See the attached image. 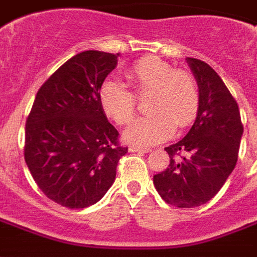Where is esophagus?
<instances>
[{"label": "esophagus", "mask_w": 257, "mask_h": 257, "mask_svg": "<svg viewBox=\"0 0 257 257\" xmlns=\"http://www.w3.org/2000/svg\"><path fill=\"white\" fill-rule=\"evenodd\" d=\"M129 151H132V153H143V154H146V153H150V149H146V147H139V146H131L129 147Z\"/></svg>", "instance_id": "1"}]
</instances>
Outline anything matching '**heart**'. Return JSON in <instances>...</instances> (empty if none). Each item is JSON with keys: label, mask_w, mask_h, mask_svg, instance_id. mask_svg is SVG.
Wrapping results in <instances>:
<instances>
[{"label": "heart", "mask_w": 257, "mask_h": 257, "mask_svg": "<svg viewBox=\"0 0 257 257\" xmlns=\"http://www.w3.org/2000/svg\"><path fill=\"white\" fill-rule=\"evenodd\" d=\"M134 93L121 82L107 79L99 90V103L103 112L118 125L129 123L136 112L138 97L150 95L147 100V117L139 118L123 132L131 145L154 146L169 139L179 128L193 122L199 107V92L195 79L183 70L156 56H146L135 62L125 71Z\"/></svg>", "instance_id": "b5f03b06"}]
</instances>
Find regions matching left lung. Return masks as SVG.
Instances as JSON below:
<instances>
[{
  "label": "left lung",
  "mask_w": 257,
  "mask_h": 257,
  "mask_svg": "<svg viewBox=\"0 0 257 257\" xmlns=\"http://www.w3.org/2000/svg\"><path fill=\"white\" fill-rule=\"evenodd\" d=\"M199 92L197 118L189 134L165 150L171 162L154 175L161 198L178 208L206 204L219 193L238 160L243 134L239 108L209 64L187 58Z\"/></svg>",
  "instance_id": "obj_1"
}]
</instances>
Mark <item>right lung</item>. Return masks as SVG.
Instances as JSON below:
<instances>
[{
    "mask_svg": "<svg viewBox=\"0 0 257 257\" xmlns=\"http://www.w3.org/2000/svg\"><path fill=\"white\" fill-rule=\"evenodd\" d=\"M119 53L85 51L60 66L37 92L26 121L25 160L48 198L81 209L103 198L115 180L118 131L99 103V90Z\"/></svg>",
    "mask_w": 257,
    "mask_h": 257,
    "instance_id": "right-lung-1",
    "label": "right lung"
}]
</instances>
